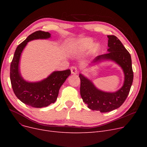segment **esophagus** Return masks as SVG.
I'll use <instances>...</instances> for the list:
<instances>
[{
	"mask_svg": "<svg viewBox=\"0 0 147 147\" xmlns=\"http://www.w3.org/2000/svg\"><path fill=\"white\" fill-rule=\"evenodd\" d=\"M70 69H71V72L72 74H76L77 73H78V69H77V68L75 66L71 67Z\"/></svg>",
	"mask_w": 147,
	"mask_h": 147,
	"instance_id": "esophagus-1",
	"label": "esophagus"
}]
</instances>
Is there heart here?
I'll use <instances>...</instances> for the list:
<instances>
[{
	"label": "heart",
	"mask_w": 147,
	"mask_h": 147,
	"mask_svg": "<svg viewBox=\"0 0 147 147\" xmlns=\"http://www.w3.org/2000/svg\"><path fill=\"white\" fill-rule=\"evenodd\" d=\"M94 41L90 38H85L79 40L71 45L69 46L68 48L69 52L72 54H79L87 51L92 46ZM99 48V45L96 44L92 48V52H96Z\"/></svg>",
	"instance_id": "1"
}]
</instances>
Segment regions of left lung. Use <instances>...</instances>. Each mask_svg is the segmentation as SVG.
Here are the masks:
<instances>
[{
    "label": "left lung",
    "instance_id": "1",
    "mask_svg": "<svg viewBox=\"0 0 147 147\" xmlns=\"http://www.w3.org/2000/svg\"><path fill=\"white\" fill-rule=\"evenodd\" d=\"M109 52L98 56L94 63L102 59H111L117 63L125 74V82L123 87L118 91L110 93L99 90L92 82L82 74L80 79V95L83 102L92 110L106 113L120 107L125 101L129 93L134 79L130 54L119 38L114 35H108Z\"/></svg>",
    "mask_w": 147,
    "mask_h": 147
}]
</instances>
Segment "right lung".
I'll list each match as a JSON object with an SVG mask.
<instances>
[{
  "label": "right lung",
  "instance_id": "right-lung-1",
  "mask_svg": "<svg viewBox=\"0 0 147 147\" xmlns=\"http://www.w3.org/2000/svg\"><path fill=\"white\" fill-rule=\"evenodd\" d=\"M51 34L38 30L29 35L15 50L10 67V79L15 95L21 102L30 107L42 108L54 103L57 99L59 90L68 77L70 69L53 72L48 78L38 82H27L22 78L19 71V61L21 52L30 40L48 38Z\"/></svg>",
  "mask_w": 147,
  "mask_h": 147
}]
</instances>
